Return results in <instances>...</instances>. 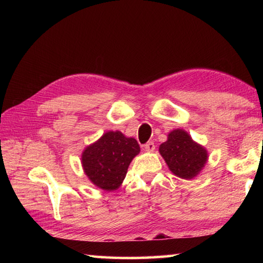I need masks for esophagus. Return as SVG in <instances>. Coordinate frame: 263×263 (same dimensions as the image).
Returning <instances> with one entry per match:
<instances>
[{
	"instance_id": "1",
	"label": "esophagus",
	"mask_w": 263,
	"mask_h": 263,
	"mask_svg": "<svg viewBox=\"0 0 263 263\" xmlns=\"http://www.w3.org/2000/svg\"><path fill=\"white\" fill-rule=\"evenodd\" d=\"M144 149L146 151V152H153V151L155 149V145L153 141H148L146 142V144L144 145Z\"/></svg>"
}]
</instances>
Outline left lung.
<instances>
[{
    "label": "left lung",
    "mask_w": 263,
    "mask_h": 263,
    "mask_svg": "<svg viewBox=\"0 0 263 263\" xmlns=\"http://www.w3.org/2000/svg\"><path fill=\"white\" fill-rule=\"evenodd\" d=\"M160 154L171 171L182 179H193L205 164L208 153L201 145L196 144L183 130H174L168 140L160 145Z\"/></svg>",
    "instance_id": "obj_1"
}]
</instances>
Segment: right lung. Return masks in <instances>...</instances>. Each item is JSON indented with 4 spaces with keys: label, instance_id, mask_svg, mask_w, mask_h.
<instances>
[{
    "label": "right lung",
    "instance_id": "right-lung-1",
    "mask_svg": "<svg viewBox=\"0 0 263 263\" xmlns=\"http://www.w3.org/2000/svg\"><path fill=\"white\" fill-rule=\"evenodd\" d=\"M140 152L135 138L109 131L83 151L84 173L99 188L111 191L122 184L132 159Z\"/></svg>",
    "mask_w": 263,
    "mask_h": 263
}]
</instances>
